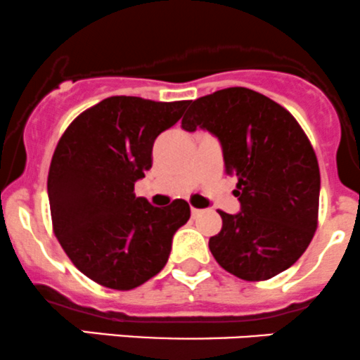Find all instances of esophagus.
I'll return each instance as SVG.
<instances>
[{"mask_svg": "<svg viewBox=\"0 0 360 360\" xmlns=\"http://www.w3.org/2000/svg\"><path fill=\"white\" fill-rule=\"evenodd\" d=\"M191 213H192V217H194V219H195V217H199V215H201V213H202V210H198V208H191Z\"/></svg>", "mask_w": 360, "mask_h": 360, "instance_id": "34e87169", "label": "esophagus"}]
</instances>
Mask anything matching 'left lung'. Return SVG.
<instances>
[{"label": "left lung", "mask_w": 360, "mask_h": 360, "mask_svg": "<svg viewBox=\"0 0 360 360\" xmlns=\"http://www.w3.org/2000/svg\"><path fill=\"white\" fill-rule=\"evenodd\" d=\"M181 127L212 133L238 179L240 212H219L222 229L210 238L215 261L247 282L289 269L315 234L320 195L319 162L297 120L252 89L229 87L192 101Z\"/></svg>", "instance_id": "1"}]
</instances>
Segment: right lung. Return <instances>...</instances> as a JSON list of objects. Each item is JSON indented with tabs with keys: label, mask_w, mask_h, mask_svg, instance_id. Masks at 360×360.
Instances as JSON below:
<instances>
[{
	"label": "right lung",
	"mask_w": 360,
	"mask_h": 360,
	"mask_svg": "<svg viewBox=\"0 0 360 360\" xmlns=\"http://www.w3.org/2000/svg\"><path fill=\"white\" fill-rule=\"evenodd\" d=\"M187 101L112 96L85 110L60 136L47 191L60 247L78 271L115 290L140 287L166 266L188 202L166 208L136 198L152 147L180 120Z\"/></svg>",
	"instance_id": "obj_1"
}]
</instances>
